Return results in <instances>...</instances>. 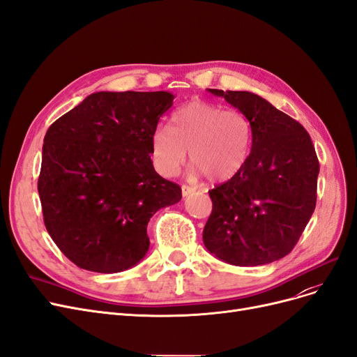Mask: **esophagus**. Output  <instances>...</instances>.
<instances>
[{"mask_svg":"<svg viewBox=\"0 0 357 357\" xmlns=\"http://www.w3.org/2000/svg\"><path fill=\"white\" fill-rule=\"evenodd\" d=\"M194 191H195V188H192V187H190V185H182V195H183V197L191 195Z\"/></svg>","mask_w":357,"mask_h":357,"instance_id":"obj_1","label":"esophagus"}]
</instances>
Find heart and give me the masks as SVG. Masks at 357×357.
Listing matches in <instances>:
<instances>
[{
	"mask_svg": "<svg viewBox=\"0 0 357 357\" xmlns=\"http://www.w3.org/2000/svg\"><path fill=\"white\" fill-rule=\"evenodd\" d=\"M169 128L151 137V157L162 176H175L190 151L197 175L212 182L234 178L252 150V123L245 114L222 105L194 100L178 109Z\"/></svg>",
	"mask_w": 357,
	"mask_h": 357,
	"instance_id": "heart-1",
	"label": "heart"
}]
</instances>
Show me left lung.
I'll use <instances>...</instances> for the list:
<instances>
[{
  "label": "left lung",
  "instance_id": "left-lung-1",
  "mask_svg": "<svg viewBox=\"0 0 357 357\" xmlns=\"http://www.w3.org/2000/svg\"><path fill=\"white\" fill-rule=\"evenodd\" d=\"M252 123L244 167L208 191L213 203L203 241L234 266H260L285 257L316 206L319 162L310 135L293 117L253 92L208 89Z\"/></svg>",
  "mask_w": 357,
  "mask_h": 357
}]
</instances>
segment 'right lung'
I'll return each mask as SVG.
<instances>
[{
  "label": "right lung",
  "instance_id": "1",
  "mask_svg": "<svg viewBox=\"0 0 357 357\" xmlns=\"http://www.w3.org/2000/svg\"><path fill=\"white\" fill-rule=\"evenodd\" d=\"M174 98L166 91L94 92L48 128L38 192L50 236L76 266H135L149 252L150 218L182 199L150 157Z\"/></svg>",
  "mask_w": 357,
  "mask_h": 357
}]
</instances>
